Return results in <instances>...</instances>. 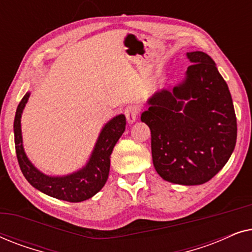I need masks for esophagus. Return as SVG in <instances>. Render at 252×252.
<instances>
[{
  "label": "esophagus",
  "mask_w": 252,
  "mask_h": 252,
  "mask_svg": "<svg viewBox=\"0 0 252 252\" xmlns=\"http://www.w3.org/2000/svg\"><path fill=\"white\" fill-rule=\"evenodd\" d=\"M139 116V109L134 105H129L125 109V117L129 124L134 123Z\"/></svg>",
  "instance_id": "34e87169"
}]
</instances>
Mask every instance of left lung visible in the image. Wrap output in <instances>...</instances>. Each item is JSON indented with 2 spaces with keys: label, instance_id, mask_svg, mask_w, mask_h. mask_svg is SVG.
Segmentation results:
<instances>
[{
  "label": "left lung",
  "instance_id": "left-lung-1",
  "mask_svg": "<svg viewBox=\"0 0 252 252\" xmlns=\"http://www.w3.org/2000/svg\"><path fill=\"white\" fill-rule=\"evenodd\" d=\"M185 81L157 92L141 116L151 132L154 166L164 180L194 186L208 182L236 144V116L228 86L203 51L188 53ZM185 100H188L185 103Z\"/></svg>",
  "mask_w": 252,
  "mask_h": 252
}]
</instances>
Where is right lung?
I'll list each match as a JSON object with an SVG mask.
<instances>
[{"instance_id":"add662e5","label":"right lung","mask_w":252,"mask_h":252,"mask_svg":"<svg viewBox=\"0 0 252 252\" xmlns=\"http://www.w3.org/2000/svg\"><path fill=\"white\" fill-rule=\"evenodd\" d=\"M30 93H26L16 111L13 132H15L16 155L20 170L26 180L37 190L62 201L78 203L93 197L105 185L110 171V156L117 141L122 136L126 127V118L119 115L106 124L102 129L95 149L88 164L82 170L66 177H48L41 173L27 159L23 148L20 118L25 108Z\"/></svg>"}]
</instances>
